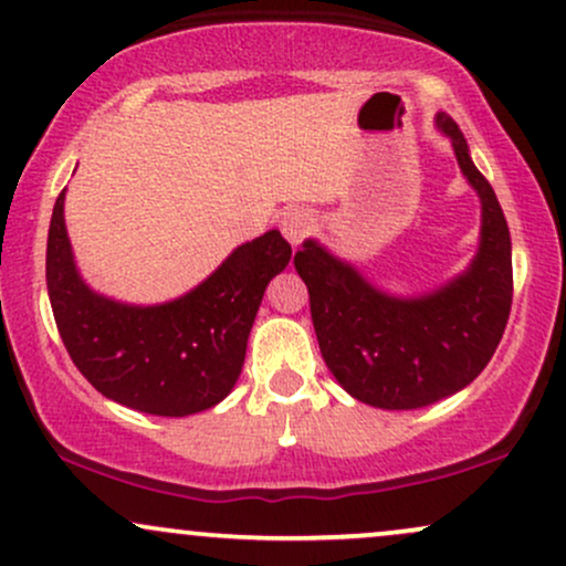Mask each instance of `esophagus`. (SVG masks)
Masks as SVG:
<instances>
[{"mask_svg":"<svg viewBox=\"0 0 566 566\" xmlns=\"http://www.w3.org/2000/svg\"><path fill=\"white\" fill-rule=\"evenodd\" d=\"M312 228H315V219H312L307 209H289L281 217V232L291 245L302 243L312 232Z\"/></svg>","mask_w":566,"mask_h":566,"instance_id":"obj_1","label":"esophagus"}]
</instances>
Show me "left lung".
Segmentation results:
<instances>
[{
	"label": "left lung",
	"mask_w": 566,
	"mask_h": 566,
	"mask_svg": "<svg viewBox=\"0 0 566 566\" xmlns=\"http://www.w3.org/2000/svg\"><path fill=\"white\" fill-rule=\"evenodd\" d=\"M434 124L482 203L480 249L461 275L429 294L395 296L312 238L294 256L325 365L355 400L384 410L427 408L469 387L501 344L514 294L511 235L495 190L453 118L437 113Z\"/></svg>",
	"instance_id": "obj_1"
}]
</instances>
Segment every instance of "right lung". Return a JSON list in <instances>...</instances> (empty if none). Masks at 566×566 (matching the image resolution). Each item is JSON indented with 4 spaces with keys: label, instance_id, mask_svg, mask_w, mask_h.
Returning a JSON list of instances; mask_svg holds the SVG:
<instances>
[{
    "label": "right lung",
    "instance_id": "right-lung-1",
    "mask_svg": "<svg viewBox=\"0 0 566 566\" xmlns=\"http://www.w3.org/2000/svg\"><path fill=\"white\" fill-rule=\"evenodd\" d=\"M63 203L65 190L46 235V291L73 365L99 395L139 413L182 418L222 402L241 376L264 289L289 264V241L264 232L185 296L143 307L84 283Z\"/></svg>",
    "mask_w": 566,
    "mask_h": 566
}]
</instances>
